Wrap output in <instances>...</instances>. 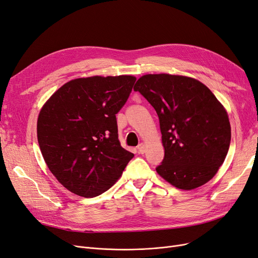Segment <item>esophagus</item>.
I'll return each mask as SVG.
<instances>
[{"label": "esophagus", "mask_w": 258, "mask_h": 258, "mask_svg": "<svg viewBox=\"0 0 258 258\" xmlns=\"http://www.w3.org/2000/svg\"><path fill=\"white\" fill-rule=\"evenodd\" d=\"M137 150H138V152H139L140 154H144L145 152H146V147H145L144 144H140V145L137 147Z\"/></svg>", "instance_id": "obj_1"}]
</instances>
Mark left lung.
I'll return each instance as SVG.
<instances>
[{
    "mask_svg": "<svg viewBox=\"0 0 258 258\" xmlns=\"http://www.w3.org/2000/svg\"><path fill=\"white\" fill-rule=\"evenodd\" d=\"M134 90L159 119L165 157L157 173L184 190L211 180L231 144L227 113L214 93L195 79L164 73L141 76Z\"/></svg>",
    "mask_w": 258,
    "mask_h": 258,
    "instance_id": "obj_1",
    "label": "left lung"
}]
</instances>
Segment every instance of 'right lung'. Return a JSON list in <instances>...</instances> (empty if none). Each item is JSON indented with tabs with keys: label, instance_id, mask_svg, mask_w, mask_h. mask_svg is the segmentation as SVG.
Listing matches in <instances>:
<instances>
[{
	"label": "right lung",
	"instance_id": "right-lung-1",
	"mask_svg": "<svg viewBox=\"0 0 258 258\" xmlns=\"http://www.w3.org/2000/svg\"><path fill=\"white\" fill-rule=\"evenodd\" d=\"M135 82L131 75L76 79L40 110L37 137L42 156L71 192L84 198L105 192L134 157L118 140L116 114Z\"/></svg>",
	"mask_w": 258,
	"mask_h": 258
}]
</instances>
